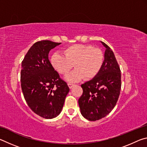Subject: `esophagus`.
<instances>
[{"label":"esophagus","instance_id":"34e87169","mask_svg":"<svg viewBox=\"0 0 147 147\" xmlns=\"http://www.w3.org/2000/svg\"><path fill=\"white\" fill-rule=\"evenodd\" d=\"M68 84V86H69V88H72V87H73V85H74V84H71V83H68L67 84Z\"/></svg>","mask_w":147,"mask_h":147}]
</instances>
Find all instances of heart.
Instances as JSON below:
<instances>
[{
	"mask_svg": "<svg viewBox=\"0 0 147 147\" xmlns=\"http://www.w3.org/2000/svg\"><path fill=\"white\" fill-rule=\"evenodd\" d=\"M63 54L64 56L54 53L51 61L55 70L63 75L67 74L74 65L75 70L65 77L69 82H77L83 78L84 80L94 78L104 63L103 52L91 45H73L65 49Z\"/></svg>",
	"mask_w": 147,
	"mask_h": 147,
	"instance_id": "b5f03b06",
	"label": "heart"
}]
</instances>
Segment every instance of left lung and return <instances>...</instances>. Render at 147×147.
I'll return each instance as SVG.
<instances>
[{"mask_svg":"<svg viewBox=\"0 0 147 147\" xmlns=\"http://www.w3.org/2000/svg\"><path fill=\"white\" fill-rule=\"evenodd\" d=\"M106 48L104 60L100 72L91 80L82 84L83 93L78 99L84 118L95 121L106 117L115 106L121 88L120 67L111 49Z\"/></svg>","mask_w":147,"mask_h":147,"instance_id":"1","label":"left lung"}]
</instances>
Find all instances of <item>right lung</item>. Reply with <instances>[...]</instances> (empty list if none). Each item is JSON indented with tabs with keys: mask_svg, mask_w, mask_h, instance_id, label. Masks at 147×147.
I'll return each mask as SVG.
<instances>
[{
	"mask_svg": "<svg viewBox=\"0 0 147 147\" xmlns=\"http://www.w3.org/2000/svg\"><path fill=\"white\" fill-rule=\"evenodd\" d=\"M60 44L49 40L36 42L22 61L21 82L24 99L35 113L45 119H53L61 113L69 91L49 59L50 51Z\"/></svg>",
	"mask_w": 147,
	"mask_h": 147,
	"instance_id": "obj_1",
	"label": "right lung"
}]
</instances>
